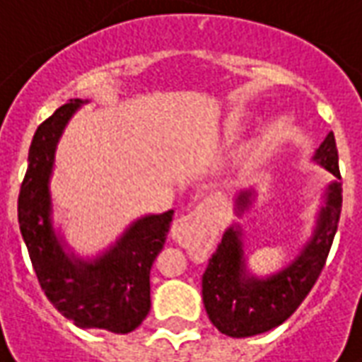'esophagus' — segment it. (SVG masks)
Here are the masks:
<instances>
[{
  "label": "esophagus",
  "mask_w": 362,
  "mask_h": 362,
  "mask_svg": "<svg viewBox=\"0 0 362 362\" xmlns=\"http://www.w3.org/2000/svg\"><path fill=\"white\" fill-rule=\"evenodd\" d=\"M209 228V219L205 215L204 209H194V211L182 215L178 219L174 221L173 227H170V236L174 238V243L180 244V246H189L197 238V235L202 230Z\"/></svg>",
  "instance_id": "1"
}]
</instances>
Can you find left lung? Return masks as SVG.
<instances>
[{
    "label": "left lung",
    "instance_id": "1",
    "mask_svg": "<svg viewBox=\"0 0 362 362\" xmlns=\"http://www.w3.org/2000/svg\"><path fill=\"white\" fill-rule=\"evenodd\" d=\"M314 160L334 174L326 189V204L320 209L314 235L303 252L281 272L256 277L246 269L240 227L227 228L202 277V295L207 316L221 334L250 337L283 324L300 306L326 266L341 215V174L337 165L335 137L329 132ZM252 204V192L236 197V213Z\"/></svg>",
    "mask_w": 362,
    "mask_h": 362
}]
</instances>
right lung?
Wrapping results in <instances>:
<instances>
[{
	"instance_id": "1",
	"label": "right lung",
	"mask_w": 362,
	"mask_h": 362,
	"mask_svg": "<svg viewBox=\"0 0 362 362\" xmlns=\"http://www.w3.org/2000/svg\"><path fill=\"white\" fill-rule=\"evenodd\" d=\"M83 100L75 98L44 119L28 149L19 192V228L44 295L79 327L129 334L151 308L149 273L165 246L174 211L145 215L95 259L64 252L52 227L50 176L56 145Z\"/></svg>"
}]
</instances>
